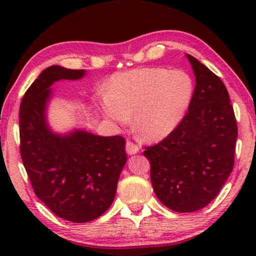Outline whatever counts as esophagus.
<instances>
[{"mask_svg":"<svg viewBox=\"0 0 256 256\" xmlns=\"http://www.w3.org/2000/svg\"><path fill=\"white\" fill-rule=\"evenodd\" d=\"M126 152H127L128 155H135V154L138 152V146L130 141H127V143H126Z\"/></svg>","mask_w":256,"mask_h":256,"instance_id":"34e87169","label":"esophagus"}]
</instances>
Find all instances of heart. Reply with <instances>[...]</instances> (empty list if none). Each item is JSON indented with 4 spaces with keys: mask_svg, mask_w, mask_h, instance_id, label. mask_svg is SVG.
Masks as SVG:
<instances>
[{
    "mask_svg": "<svg viewBox=\"0 0 256 256\" xmlns=\"http://www.w3.org/2000/svg\"><path fill=\"white\" fill-rule=\"evenodd\" d=\"M100 102L104 116L126 124L134 116L136 132L148 141L170 134L184 118L194 96V82L180 70L134 68L108 80Z\"/></svg>",
    "mask_w": 256,
    "mask_h": 256,
    "instance_id": "obj_1",
    "label": "heart"
}]
</instances>
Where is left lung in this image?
I'll list each match as a JSON object with an SVG mask.
<instances>
[{"instance_id": "8db88e82", "label": "left lung", "mask_w": 256, "mask_h": 256, "mask_svg": "<svg viewBox=\"0 0 256 256\" xmlns=\"http://www.w3.org/2000/svg\"><path fill=\"white\" fill-rule=\"evenodd\" d=\"M196 76L188 110L158 144L143 152L155 194L176 212H194L222 190L234 166L236 115L225 85L198 59L186 54Z\"/></svg>"}]
</instances>
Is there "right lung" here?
<instances>
[{
  "mask_svg": "<svg viewBox=\"0 0 256 256\" xmlns=\"http://www.w3.org/2000/svg\"><path fill=\"white\" fill-rule=\"evenodd\" d=\"M84 70L45 68L24 94L20 107V156L34 194L60 218L88 222L110 208L126 162L122 136H99L82 129L58 134L46 110L51 86L79 80Z\"/></svg>",
  "mask_w": 256,
  "mask_h": 256,
  "instance_id": "add662e5",
  "label": "right lung"
}]
</instances>
